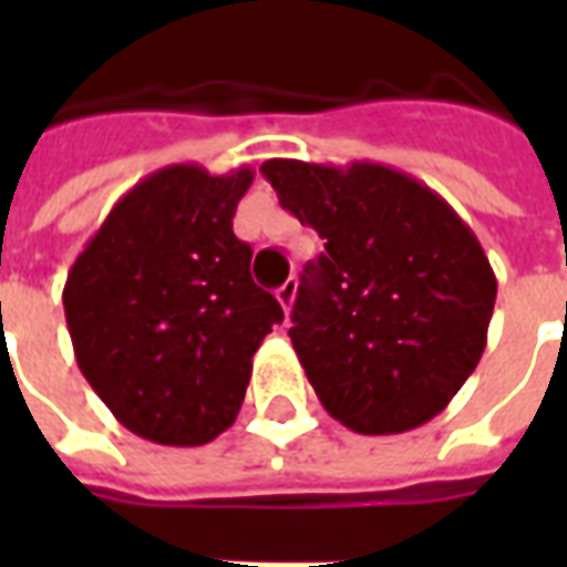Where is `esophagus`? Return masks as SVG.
Instances as JSON below:
<instances>
[{
	"label": "esophagus",
	"instance_id": "1",
	"mask_svg": "<svg viewBox=\"0 0 567 567\" xmlns=\"http://www.w3.org/2000/svg\"><path fill=\"white\" fill-rule=\"evenodd\" d=\"M295 297H297V279H288V282L276 291V300L282 303L285 312H291V307H295Z\"/></svg>",
	"mask_w": 567,
	"mask_h": 567
}]
</instances>
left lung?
<instances>
[{"mask_svg":"<svg viewBox=\"0 0 567 567\" xmlns=\"http://www.w3.org/2000/svg\"><path fill=\"white\" fill-rule=\"evenodd\" d=\"M282 209L324 255L288 331L321 406L358 434H404L446 410L486 349L498 282L474 230L413 175L272 157Z\"/></svg>","mask_w":567,"mask_h":567,"instance_id":"left-lung-1","label":"left lung"}]
</instances>
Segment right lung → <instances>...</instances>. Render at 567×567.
Wrapping results in <instances>:
<instances>
[{
	"label": "right lung",
	"instance_id": "right-lung-1",
	"mask_svg": "<svg viewBox=\"0 0 567 567\" xmlns=\"http://www.w3.org/2000/svg\"><path fill=\"white\" fill-rule=\"evenodd\" d=\"M251 166L173 163L117 199L63 288L84 380L136 437L203 446L236 422L251 358L285 319L234 236Z\"/></svg>",
	"mask_w": 567,
	"mask_h": 567
}]
</instances>
